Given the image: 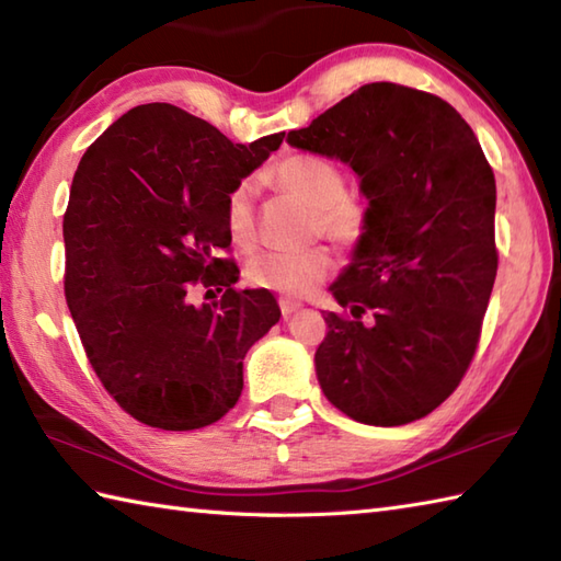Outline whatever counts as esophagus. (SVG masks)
I'll list each match as a JSON object with an SVG mask.
<instances>
[{
	"label": "esophagus",
	"instance_id": "34e87169",
	"mask_svg": "<svg viewBox=\"0 0 561 561\" xmlns=\"http://www.w3.org/2000/svg\"><path fill=\"white\" fill-rule=\"evenodd\" d=\"M296 308H301V301H294V299H279V311H282V316H289V313H294Z\"/></svg>",
	"mask_w": 561,
	"mask_h": 561
}]
</instances>
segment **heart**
<instances>
[{"instance_id":"1","label":"heart","mask_w":561,"mask_h":561,"mask_svg":"<svg viewBox=\"0 0 561 561\" xmlns=\"http://www.w3.org/2000/svg\"><path fill=\"white\" fill-rule=\"evenodd\" d=\"M270 181L282 193L313 209V233L332 243L359 245L371 229L368 202L350 193L340 165L318 153H289L270 169ZM255 181L243 178L226 195L224 221L238 245L255 243ZM332 272V255L325 245H311L301 253H265L248 262L245 279L255 289L282 296H306Z\"/></svg>"}]
</instances>
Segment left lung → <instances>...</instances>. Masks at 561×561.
<instances>
[{
    "label": "left lung",
    "mask_w": 561,
    "mask_h": 561,
    "mask_svg": "<svg viewBox=\"0 0 561 561\" xmlns=\"http://www.w3.org/2000/svg\"><path fill=\"white\" fill-rule=\"evenodd\" d=\"M287 141L350 163L371 207V229L330 287L347 311L323 316L320 388L362 424L422 420L460 386L480 344L499 267L492 165L450 103L388 81L356 89Z\"/></svg>",
    "instance_id": "obj_1"
}]
</instances>
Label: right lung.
<instances>
[{"instance_id": "obj_1", "label": "right lung", "mask_w": 561, "mask_h": 561, "mask_svg": "<svg viewBox=\"0 0 561 561\" xmlns=\"http://www.w3.org/2000/svg\"><path fill=\"white\" fill-rule=\"evenodd\" d=\"M284 133L233 145L171 103L127 111L79 161L65 211V296L108 396L147 426L193 432L241 398L243 356L282 311L236 289L226 195ZM193 288H217L193 307Z\"/></svg>"}]
</instances>
